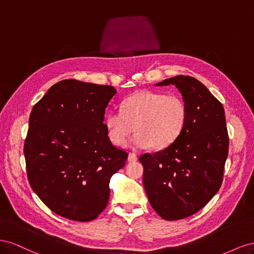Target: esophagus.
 Segmentation results:
<instances>
[{
	"label": "esophagus",
	"instance_id": "obj_1",
	"mask_svg": "<svg viewBox=\"0 0 254 254\" xmlns=\"http://www.w3.org/2000/svg\"><path fill=\"white\" fill-rule=\"evenodd\" d=\"M136 160H137V156L135 155V153H133V152L128 153V161H129V162H135Z\"/></svg>",
	"mask_w": 254,
	"mask_h": 254
}]
</instances>
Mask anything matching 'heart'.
I'll use <instances>...</instances> for the list:
<instances>
[{"instance_id":"1","label":"heart","mask_w":254,"mask_h":254,"mask_svg":"<svg viewBox=\"0 0 254 254\" xmlns=\"http://www.w3.org/2000/svg\"><path fill=\"white\" fill-rule=\"evenodd\" d=\"M188 122V107L178 95L140 91L126 98L122 110L107 113L105 127L112 143L121 145L127 136V146L133 149L150 147L162 150L170 147L182 134Z\"/></svg>"}]
</instances>
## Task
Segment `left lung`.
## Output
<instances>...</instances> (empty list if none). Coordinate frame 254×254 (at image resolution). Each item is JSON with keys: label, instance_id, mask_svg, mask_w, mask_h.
Returning <instances> with one entry per match:
<instances>
[{"label": "left lung", "instance_id": "left-lung-1", "mask_svg": "<svg viewBox=\"0 0 254 254\" xmlns=\"http://www.w3.org/2000/svg\"><path fill=\"white\" fill-rule=\"evenodd\" d=\"M174 84L188 107L182 134L170 147L145 153L143 184L149 203L166 220L195 214L217 193L229 150L224 107L203 83L179 75L156 83Z\"/></svg>", "mask_w": 254, "mask_h": 254}]
</instances>
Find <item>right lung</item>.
<instances>
[{
	"mask_svg": "<svg viewBox=\"0 0 254 254\" xmlns=\"http://www.w3.org/2000/svg\"><path fill=\"white\" fill-rule=\"evenodd\" d=\"M117 90L75 79L52 86L30 112L24 143L27 178L43 203L76 221L95 219L108 204L111 177L128 153L106 131Z\"/></svg>",
	"mask_w": 254,
	"mask_h": 254,
	"instance_id": "1",
	"label": "right lung"
}]
</instances>
